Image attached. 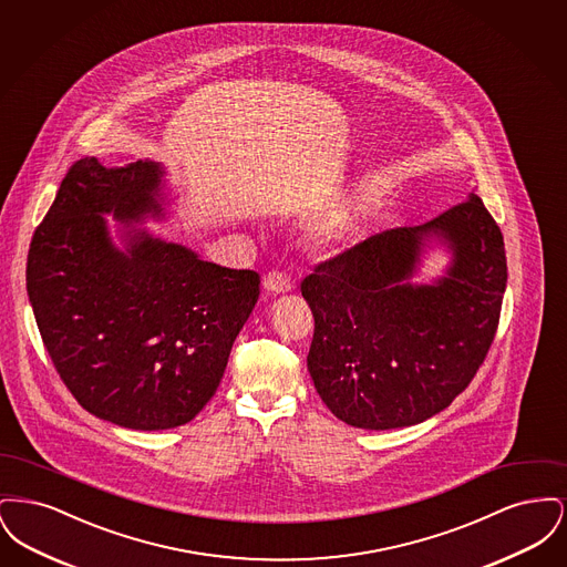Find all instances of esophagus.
Wrapping results in <instances>:
<instances>
[{
  "instance_id": "1",
  "label": "esophagus",
  "mask_w": 567,
  "mask_h": 567,
  "mask_svg": "<svg viewBox=\"0 0 567 567\" xmlns=\"http://www.w3.org/2000/svg\"><path fill=\"white\" fill-rule=\"evenodd\" d=\"M264 289H266L268 293H287V291L293 289V282H291V278H289L287 274H282V271H270V274L264 276Z\"/></svg>"
}]
</instances>
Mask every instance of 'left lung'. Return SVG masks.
<instances>
[{"label":"left lung","instance_id":"obj_1","mask_svg":"<svg viewBox=\"0 0 567 567\" xmlns=\"http://www.w3.org/2000/svg\"><path fill=\"white\" fill-rule=\"evenodd\" d=\"M435 235L454 266L410 286ZM508 266L504 236L478 195L419 227H395L321 261L301 280L315 317L308 370L324 405L361 430L416 425L467 389L493 344Z\"/></svg>","mask_w":567,"mask_h":567}]
</instances>
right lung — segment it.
Segmentation results:
<instances>
[{
	"mask_svg": "<svg viewBox=\"0 0 567 567\" xmlns=\"http://www.w3.org/2000/svg\"><path fill=\"white\" fill-rule=\"evenodd\" d=\"M159 163H74L38 225L28 296L56 374L91 414L155 432L210 402L259 299V274L202 261L181 244L110 243L104 216L162 215Z\"/></svg>",
	"mask_w": 567,
	"mask_h": 567,
	"instance_id": "right-lung-1",
	"label": "right lung"
}]
</instances>
